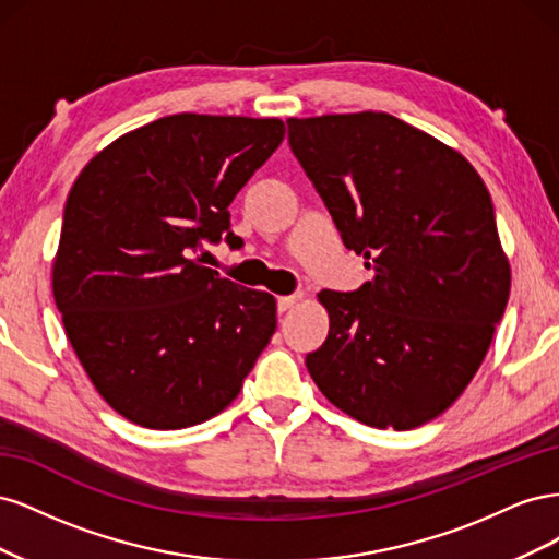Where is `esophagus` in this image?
Segmentation results:
<instances>
[{"mask_svg": "<svg viewBox=\"0 0 559 559\" xmlns=\"http://www.w3.org/2000/svg\"><path fill=\"white\" fill-rule=\"evenodd\" d=\"M300 298H302L300 294H296V296H280V298H277V310H280V312H286L289 308H294Z\"/></svg>", "mask_w": 559, "mask_h": 559, "instance_id": "1", "label": "esophagus"}]
</instances>
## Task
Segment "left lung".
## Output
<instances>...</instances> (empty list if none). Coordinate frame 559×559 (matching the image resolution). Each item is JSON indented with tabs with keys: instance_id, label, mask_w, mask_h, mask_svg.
Returning <instances> with one entry per match:
<instances>
[{
	"instance_id": "left-lung-1",
	"label": "left lung",
	"mask_w": 559,
	"mask_h": 559,
	"mask_svg": "<svg viewBox=\"0 0 559 559\" xmlns=\"http://www.w3.org/2000/svg\"><path fill=\"white\" fill-rule=\"evenodd\" d=\"M289 144L373 280L319 292L329 337L306 366L335 408L408 431L462 396L492 345L511 263L460 151L384 111L289 118Z\"/></svg>"
}]
</instances>
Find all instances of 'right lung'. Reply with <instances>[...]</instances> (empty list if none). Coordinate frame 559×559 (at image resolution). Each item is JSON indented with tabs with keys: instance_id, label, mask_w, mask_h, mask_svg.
I'll return each mask as SVG.
<instances>
[{
	"instance_id": "add662e5",
	"label": "right lung",
	"mask_w": 559,
	"mask_h": 559,
	"mask_svg": "<svg viewBox=\"0 0 559 559\" xmlns=\"http://www.w3.org/2000/svg\"><path fill=\"white\" fill-rule=\"evenodd\" d=\"M280 118L173 114L95 154L67 195L53 298L97 394L132 425L186 429L238 399L275 296L193 259L284 140Z\"/></svg>"
}]
</instances>
